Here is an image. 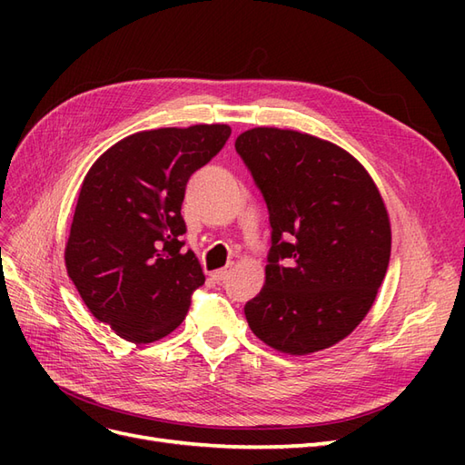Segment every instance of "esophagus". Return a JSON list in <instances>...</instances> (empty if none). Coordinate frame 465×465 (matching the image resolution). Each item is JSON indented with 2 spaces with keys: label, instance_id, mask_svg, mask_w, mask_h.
Returning <instances> with one entry per match:
<instances>
[{
  "label": "esophagus",
  "instance_id": "obj_1",
  "mask_svg": "<svg viewBox=\"0 0 465 465\" xmlns=\"http://www.w3.org/2000/svg\"><path fill=\"white\" fill-rule=\"evenodd\" d=\"M229 273H231V265H227V267H223V270H215L213 273H211V277H213L217 283H221V281H224L229 277Z\"/></svg>",
  "mask_w": 465,
  "mask_h": 465
}]
</instances>
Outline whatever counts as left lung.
Returning <instances> with one entry per match:
<instances>
[{"label": "left lung", "mask_w": 465, "mask_h": 465, "mask_svg": "<svg viewBox=\"0 0 465 465\" xmlns=\"http://www.w3.org/2000/svg\"><path fill=\"white\" fill-rule=\"evenodd\" d=\"M234 147L272 223L265 283L244 306L250 330L287 355L340 343L369 314L390 262L372 176L340 145L297 130L252 128Z\"/></svg>", "instance_id": "1"}]
</instances>
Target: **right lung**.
<instances>
[{
    "label": "right lung",
    "mask_w": 465,
    "mask_h": 465,
    "mask_svg": "<svg viewBox=\"0 0 465 465\" xmlns=\"http://www.w3.org/2000/svg\"><path fill=\"white\" fill-rule=\"evenodd\" d=\"M227 124L137 132L83 178L65 270L91 314L132 343H153L186 318L205 275L184 250L190 176L227 143Z\"/></svg>",
    "instance_id": "obj_1"
}]
</instances>
